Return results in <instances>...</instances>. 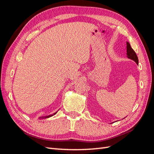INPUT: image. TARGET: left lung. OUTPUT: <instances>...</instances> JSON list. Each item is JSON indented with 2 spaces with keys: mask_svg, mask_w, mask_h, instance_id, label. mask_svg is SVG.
Masks as SVG:
<instances>
[{
  "mask_svg": "<svg viewBox=\"0 0 154 154\" xmlns=\"http://www.w3.org/2000/svg\"><path fill=\"white\" fill-rule=\"evenodd\" d=\"M127 57L130 59H131L136 62V63H138V58L137 57L136 53H135V51L133 50V49L130 46V44L128 42H127Z\"/></svg>",
  "mask_w": 154,
  "mask_h": 154,
  "instance_id": "1",
  "label": "left lung"
}]
</instances>
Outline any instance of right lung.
<instances>
[{"mask_svg": "<svg viewBox=\"0 0 154 154\" xmlns=\"http://www.w3.org/2000/svg\"><path fill=\"white\" fill-rule=\"evenodd\" d=\"M57 113V112H55V113H54L53 114H51V115H49V116H45V117H40V118H50V117H51V116H54V115H55Z\"/></svg>", "mask_w": 154, "mask_h": 154, "instance_id": "obj_1", "label": "right lung"}]
</instances>
